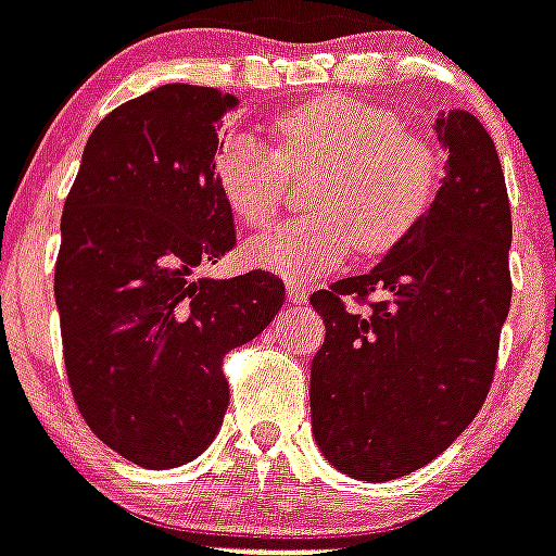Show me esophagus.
<instances>
[{
    "mask_svg": "<svg viewBox=\"0 0 556 556\" xmlns=\"http://www.w3.org/2000/svg\"><path fill=\"white\" fill-rule=\"evenodd\" d=\"M288 300H291L293 305L308 302V288L302 286V282H288Z\"/></svg>",
    "mask_w": 556,
    "mask_h": 556,
    "instance_id": "34e87169",
    "label": "esophagus"
}]
</instances>
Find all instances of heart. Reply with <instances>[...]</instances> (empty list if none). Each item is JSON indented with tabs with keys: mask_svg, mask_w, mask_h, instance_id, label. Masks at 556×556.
Wrapping results in <instances>:
<instances>
[{
	"mask_svg": "<svg viewBox=\"0 0 556 556\" xmlns=\"http://www.w3.org/2000/svg\"><path fill=\"white\" fill-rule=\"evenodd\" d=\"M277 151L228 134L214 151V182L239 223L265 228L286 202V170H314L308 216L245 245L248 263L291 282L337 268L345 256H380L417 231L440 197L445 162L437 146L363 99L328 93L279 116Z\"/></svg>",
	"mask_w": 556,
	"mask_h": 556,
	"instance_id": "b5f03b06",
	"label": "heart"
}]
</instances>
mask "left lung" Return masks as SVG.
Segmentation results:
<instances>
[{"instance_id": "left-lung-1", "label": "left lung", "mask_w": 556, "mask_h": 556, "mask_svg": "<svg viewBox=\"0 0 556 556\" xmlns=\"http://www.w3.org/2000/svg\"><path fill=\"white\" fill-rule=\"evenodd\" d=\"M440 197L377 268L311 293L325 342L311 363V428L331 466L386 482L440 457L489 396L511 308V207L489 130L437 119Z\"/></svg>"}]
</instances>
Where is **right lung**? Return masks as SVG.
<instances>
[{
    "instance_id": "obj_1",
    "label": "right lung",
    "mask_w": 556,
    "mask_h": 556,
    "mask_svg": "<svg viewBox=\"0 0 556 556\" xmlns=\"http://www.w3.org/2000/svg\"><path fill=\"white\" fill-rule=\"evenodd\" d=\"M233 105L223 90L170 83L114 108L62 211L53 293L71 394L108 448L153 471L214 442L225 354L286 302L268 270L197 277L237 245L214 182L216 128Z\"/></svg>"
}]
</instances>
